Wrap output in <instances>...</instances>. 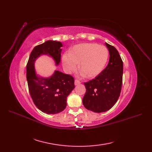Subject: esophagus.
Here are the masks:
<instances>
[{"label":"esophagus","instance_id":"obj_1","mask_svg":"<svg viewBox=\"0 0 152 152\" xmlns=\"http://www.w3.org/2000/svg\"><path fill=\"white\" fill-rule=\"evenodd\" d=\"M80 83H81V82H80V80H77V79H75V86L79 85V84H80Z\"/></svg>","mask_w":152,"mask_h":152}]
</instances>
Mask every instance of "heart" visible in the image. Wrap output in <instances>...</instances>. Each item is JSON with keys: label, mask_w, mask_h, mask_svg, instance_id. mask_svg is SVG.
<instances>
[{"label": "heart", "mask_w": 152, "mask_h": 152, "mask_svg": "<svg viewBox=\"0 0 152 152\" xmlns=\"http://www.w3.org/2000/svg\"><path fill=\"white\" fill-rule=\"evenodd\" d=\"M107 48L95 43L77 44L69 50L62 58V64L68 72L75 71L79 64L81 74L86 78H93L103 70L108 58Z\"/></svg>", "instance_id": "1"}]
</instances>
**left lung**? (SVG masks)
<instances>
[{"mask_svg":"<svg viewBox=\"0 0 152 152\" xmlns=\"http://www.w3.org/2000/svg\"><path fill=\"white\" fill-rule=\"evenodd\" d=\"M105 44L110 54L108 65L95 79L85 82L86 93L82 99L85 108L96 113L107 112L116 103L122 84L121 57L115 48Z\"/></svg>","mask_w":152,"mask_h":152,"instance_id":"obj_1","label":"left lung"}]
</instances>
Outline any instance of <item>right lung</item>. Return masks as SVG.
<instances>
[{
  "label": "right lung",
  "mask_w": 152,
  "mask_h": 152,
  "mask_svg": "<svg viewBox=\"0 0 152 152\" xmlns=\"http://www.w3.org/2000/svg\"><path fill=\"white\" fill-rule=\"evenodd\" d=\"M61 42L48 40L37 45L30 53L26 65V79L32 100L40 110L47 114H56L66 107V98L74 89V78L56 70L49 77L36 74L35 61L41 55H48L58 65L61 61Z\"/></svg>",
  "instance_id": "obj_1"
}]
</instances>
